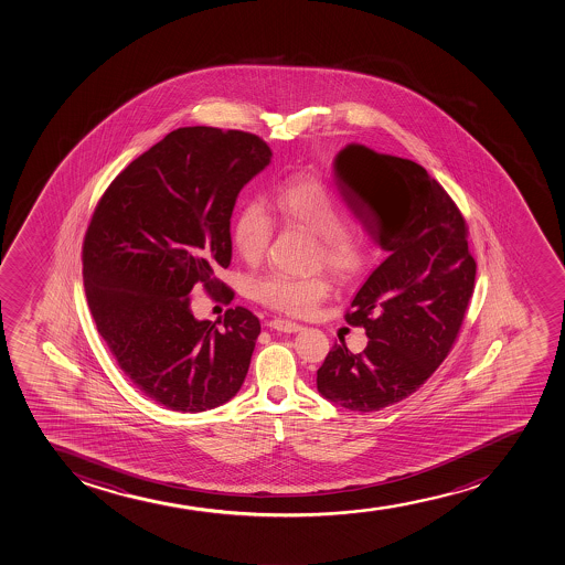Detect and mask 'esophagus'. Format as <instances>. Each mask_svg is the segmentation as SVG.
I'll use <instances>...</instances> for the list:
<instances>
[{"mask_svg": "<svg viewBox=\"0 0 565 565\" xmlns=\"http://www.w3.org/2000/svg\"><path fill=\"white\" fill-rule=\"evenodd\" d=\"M268 327L274 328V330H278V332H286V334H297V332L302 330L300 324L292 321H286V319H274V321H270Z\"/></svg>", "mask_w": 565, "mask_h": 565, "instance_id": "esophagus-1", "label": "esophagus"}]
</instances>
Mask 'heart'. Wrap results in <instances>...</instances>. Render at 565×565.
<instances>
[{
  "label": "heart",
  "instance_id": "b5f03b06",
  "mask_svg": "<svg viewBox=\"0 0 565 565\" xmlns=\"http://www.w3.org/2000/svg\"><path fill=\"white\" fill-rule=\"evenodd\" d=\"M273 211L281 222L300 225L319 237V257L340 278H351L370 257L364 233L347 225L340 195L316 177H297L274 190ZM274 235V220L265 206L248 203L233 224V244L246 263L262 262ZM327 281L268 274L257 279L254 297L273 310L289 316H308L327 297Z\"/></svg>",
  "mask_w": 565,
  "mask_h": 565
}]
</instances>
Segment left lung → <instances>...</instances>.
I'll return each mask as SVG.
<instances>
[{
    "instance_id": "left-lung-1",
    "label": "left lung",
    "mask_w": 565,
    "mask_h": 565,
    "mask_svg": "<svg viewBox=\"0 0 565 565\" xmlns=\"http://www.w3.org/2000/svg\"><path fill=\"white\" fill-rule=\"evenodd\" d=\"M334 177L386 259L345 316L365 328L367 347L352 354L335 343L317 371V390L347 411L375 413L414 394L448 356L476 262L456 203L413 160L349 143L335 154Z\"/></svg>"
}]
</instances>
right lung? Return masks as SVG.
<instances>
[{
    "label": "right lung",
    "instance_id": "obj_1",
    "mask_svg": "<svg viewBox=\"0 0 565 565\" xmlns=\"http://www.w3.org/2000/svg\"><path fill=\"white\" fill-rule=\"evenodd\" d=\"M270 158L254 134L177 128L116 177L85 233L98 334L136 388L177 413L224 405L248 373L259 319L238 306L216 328L195 319L190 292L198 284L218 291L231 214Z\"/></svg>",
    "mask_w": 565,
    "mask_h": 565
}]
</instances>
